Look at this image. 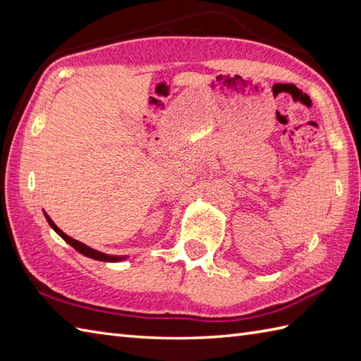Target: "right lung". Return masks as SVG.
I'll list each match as a JSON object with an SVG mask.
<instances>
[{"instance_id":"right-lung-1","label":"right lung","mask_w":361,"mask_h":361,"mask_svg":"<svg viewBox=\"0 0 361 361\" xmlns=\"http://www.w3.org/2000/svg\"><path fill=\"white\" fill-rule=\"evenodd\" d=\"M44 217H46V220H48V224H49V226L54 229V231H56L60 237H62V239H63L66 243H70L71 247H73L75 251H79L80 255L87 256V257H90V259L102 260V262H121V260H124V259H126V257H121V256L105 255V252H101V251H97V250H93V248L87 247L85 243H82V242H79V240H75V239H73V237H70L68 234H65V233L62 231V229H60L56 224H54V221L51 220V217H49L48 214H46V212H44Z\"/></svg>"}]
</instances>
